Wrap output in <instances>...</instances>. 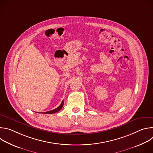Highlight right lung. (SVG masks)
I'll list each match as a JSON object with an SVG mask.
<instances>
[{
    "label": "right lung",
    "mask_w": 153,
    "mask_h": 153,
    "mask_svg": "<svg viewBox=\"0 0 153 153\" xmlns=\"http://www.w3.org/2000/svg\"><path fill=\"white\" fill-rule=\"evenodd\" d=\"M63 105V101L62 102L61 104L60 105V106L59 107H57V108L54 109V110H53L49 111H47V112H44V113H44V114H53V113H56V112H57V111H60L61 110Z\"/></svg>",
    "instance_id": "right-lung-1"
}]
</instances>
